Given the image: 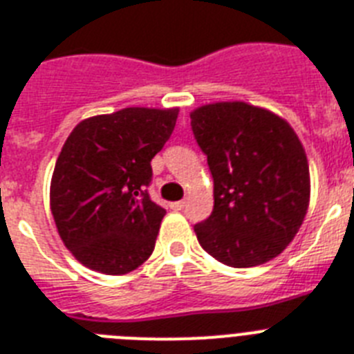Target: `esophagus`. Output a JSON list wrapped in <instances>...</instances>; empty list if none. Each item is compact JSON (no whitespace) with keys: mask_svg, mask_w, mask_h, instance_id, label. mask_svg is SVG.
I'll use <instances>...</instances> for the list:
<instances>
[{"mask_svg":"<svg viewBox=\"0 0 354 354\" xmlns=\"http://www.w3.org/2000/svg\"><path fill=\"white\" fill-rule=\"evenodd\" d=\"M185 205H187V203L182 200V202L171 203V209H172V211H183V209H185Z\"/></svg>","mask_w":354,"mask_h":354,"instance_id":"1","label":"esophagus"}]
</instances>
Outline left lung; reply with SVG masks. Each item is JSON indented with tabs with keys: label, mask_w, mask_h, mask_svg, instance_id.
<instances>
[{
	"label": "left lung",
	"mask_w": 354,
	"mask_h": 354,
	"mask_svg": "<svg viewBox=\"0 0 354 354\" xmlns=\"http://www.w3.org/2000/svg\"><path fill=\"white\" fill-rule=\"evenodd\" d=\"M191 127L214 180L211 216L194 225L200 245L231 267L277 258L297 236L311 194L297 132L274 112L245 102L194 109Z\"/></svg>",
	"instance_id": "obj_1"
}]
</instances>
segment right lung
Segmentation results:
<instances>
[{"label": "right lung", "mask_w": 354, "mask_h": 354, "mask_svg": "<svg viewBox=\"0 0 354 354\" xmlns=\"http://www.w3.org/2000/svg\"><path fill=\"white\" fill-rule=\"evenodd\" d=\"M176 118L178 109L127 107L87 118L68 134L53 172L50 211L80 263L127 274L152 254L165 209L147 192L151 160Z\"/></svg>", "instance_id": "1"}]
</instances>
